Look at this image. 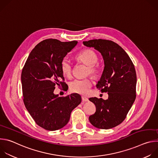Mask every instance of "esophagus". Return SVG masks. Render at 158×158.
<instances>
[{
    "mask_svg": "<svg viewBox=\"0 0 158 158\" xmlns=\"http://www.w3.org/2000/svg\"><path fill=\"white\" fill-rule=\"evenodd\" d=\"M82 100L83 102H87V101H89L88 98H87L85 97H84V96L82 97Z\"/></svg>",
    "mask_w": 158,
    "mask_h": 158,
    "instance_id": "esophagus-1",
    "label": "esophagus"
}]
</instances>
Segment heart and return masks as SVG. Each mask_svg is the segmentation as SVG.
I'll use <instances>...</instances> for the list:
<instances>
[{
    "instance_id": "heart-1",
    "label": "heart",
    "mask_w": 158,
    "mask_h": 158,
    "mask_svg": "<svg viewBox=\"0 0 158 158\" xmlns=\"http://www.w3.org/2000/svg\"><path fill=\"white\" fill-rule=\"evenodd\" d=\"M76 59L89 66V72L93 75L96 74L98 71V55L91 49H84L76 55ZM73 65L70 60L64 57L60 62V69L64 76L69 77L72 73ZM92 81L90 79H76L71 82L69 88L71 91L82 95L87 94L92 87Z\"/></svg>"
}]
</instances>
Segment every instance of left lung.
I'll return each mask as SVG.
<instances>
[{
	"instance_id": "8db88e82",
	"label": "left lung",
	"mask_w": 158,
	"mask_h": 158,
	"mask_svg": "<svg viewBox=\"0 0 158 158\" xmlns=\"http://www.w3.org/2000/svg\"><path fill=\"white\" fill-rule=\"evenodd\" d=\"M87 48L99 52L104 68L96 87L107 93L108 99L89 98L96 108L89 118L94 127L108 129L120 124L136 99L137 77L134 65L125 51L114 42L104 39L84 41Z\"/></svg>"
}]
</instances>
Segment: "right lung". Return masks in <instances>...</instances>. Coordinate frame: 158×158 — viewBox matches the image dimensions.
Listing matches in <instances>:
<instances>
[{"instance_id": "1", "label": "right lung", "mask_w": 158, "mask_h": 158, "mask_svg": "<svg viewBox=\"0 0 158 158\" xmlns=\"http://www.w3.org/2000/svg\"><path fill=\"white\" fill-rule=\"evenodd\" d=\"M77 41L44 40L31 52L21 74L24 103L29 113L40 127L56 131L68 123L71 112L81 102V97L71 94L65 97L54 94L55 85L65 82L60 69L63 58Z\"/></svg>"}]
</instances>
